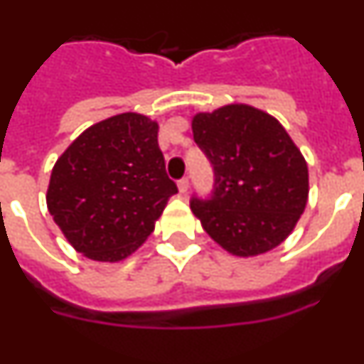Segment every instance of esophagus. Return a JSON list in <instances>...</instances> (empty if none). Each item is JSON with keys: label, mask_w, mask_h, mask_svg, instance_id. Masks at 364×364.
<instances>
[{"label": "esophagus", "mask_w": 364, "mask_h": 364, "mask_svg": "<svg viewBox=\"0 0 364 364\" xmlns=\"http://www.w3.org/2000/svg\"><path fill=\"white\" fill-rule=\"evenodd\" d=\"M178 189L180 193H186L189 189V180L188 178H180L178 180Z\"/></svg>", "instance_id": "1"}]
</instances>
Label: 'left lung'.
Wrapping results in <instances>:
<instances>
[{"mask_svg": "<svg viewBox=\"0 0 364 364\" xmlns=\"http://www.w3.org/2000/svg\"><path fill=\"white\" fill-rule=\"evenodd\" d=\"M193 138L210 159V200L191 198L211 239L237 257H257L288 239L308 202V164L277 118L246 104L197 112Z\"/></svg>", "mask_w": 364, "mask_h": 364, "instance_id": "8db88e82", "label": "left lung"}]
</instances>
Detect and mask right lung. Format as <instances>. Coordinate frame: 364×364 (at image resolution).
Segmentation results:
<instances>
[{
    "label": "right lung",
    "instance_id": "obj_1",
    "mask_svg": "<svg viewBox=\"0 0 364 364\" xmlns=\"http://www.w3.org/2000/svg\"><path fill=\"white\" fill-rule=\"evenodd\" d=\"M159 124L122 112L83 131L56 160L47 208L76 252L120 262L153 233L169 197Z\"/></svg>",
    "mask_w": 364,
    "mask_h": 364
}]
</instances>
